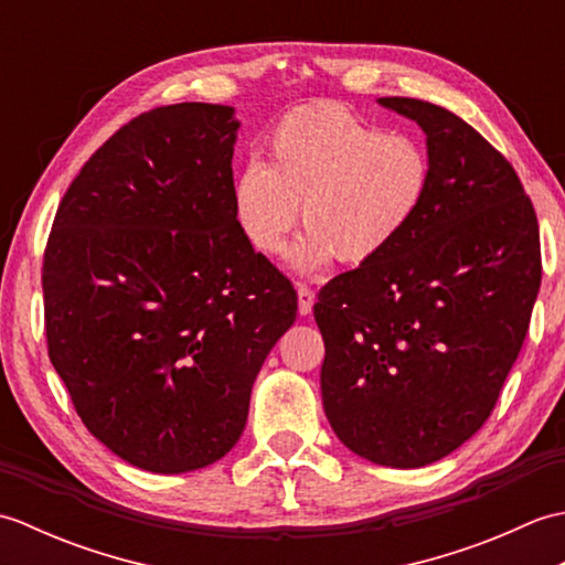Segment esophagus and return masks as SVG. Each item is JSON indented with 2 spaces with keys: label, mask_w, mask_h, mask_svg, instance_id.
<instances>
[{
  "label": "esophagus",
  "mask_w": 565,
  "mask_h": 565,
  "mask_svg": "<svg viewBox=\"0 0 565 565\" xmlns=\"http://www.w3.org/2000/svg\"><path fill=\"white\" fill-rule=\"evenodd\" d=\"M296 294H298V313L310 316V310H313V301H316L313 289H310V286H306V284H298Z\"/></svg>",
  "instance_id": "obj_1"
}]
</instances>
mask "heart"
I'll use <instances>...</instances> for the list:
<instances>
[{"label":"heart","mask_w":565,"mask_h":565,"mask_svg":"<svg viewBox=\"0 0 565 565\" xmlns=\"http://www.w3.org/2000/svg\"><path fill=\"white\" fill-rule=\"evenodd\" d=\"M431 184L425 142L386 134L334 104L286 114L233 184L237 227L259 255L281 252L301 206L306 233L291 249L298 271L338 257L350 267L379 259L417 221Z\"/></svg>","instance_id":"obj_1"}]
</instances>
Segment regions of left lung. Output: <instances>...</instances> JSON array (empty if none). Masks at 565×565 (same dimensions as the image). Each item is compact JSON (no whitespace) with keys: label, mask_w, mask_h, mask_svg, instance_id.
I'll list each match as a JSON object with an SVG mask.
<instances>
[{"label":"left lung","mask_w":565,"mask_h":565,"mask_svg":"<svg viewBox=\"0 0 565 565\" xmlns=\"http://www.w3.org/2000/svg\"><path fill=\"white\" fill-rule=\"evenodd\" d=\"M379 104L425 130L431 184L386 255L320 289V391L347 449L419 468L493 413L530 330L542 249L518 172L476 128L429 102Z\"/></svg>","instance_id":"obj_1"}]
</instances>
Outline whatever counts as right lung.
<instances>
[{"mask_svg": "<svg viewBox=\"0 0 565 565\" xmlns=\"http://www.w3.org/2000/svg\"><path fill=\"white\" fill-rule=\"evenodd\" d=\"M233 106L172 104L104 142L43 255L47 356L94 437L152 473L218 461L294 326L291 281L233 211Z\"/></svg>", "mask_w": 565, "mask_h": 565, "instance_id": "add662e5", "label": "right lung"}]
</instances>
